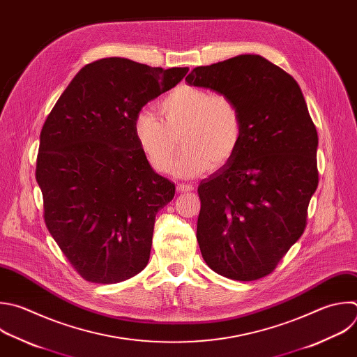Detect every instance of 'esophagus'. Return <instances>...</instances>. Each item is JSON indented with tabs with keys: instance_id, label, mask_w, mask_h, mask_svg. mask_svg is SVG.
Returning <instances> with one entry per match:
<instances>
[{
	"instance_id": "esophagus-1",
	"label": "esophagus",
	"mask_w": 357,
	"mask_h": 357,
	"mask_svg": "<svg viewBox=\"0 0 357 357\" xmlns=\"http://www.w3.org/2000/svg\"><path fill=\"white\" fill-rule=\"evenodd\" d=\"M176 189H178V192H181V193H186V192H190L193 188H192V185H188V183H179V185L176 186Z\"/></svg>"
}]
</instances>
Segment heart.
<instances>
[{"instance_id":"b5f03b06","label":"heart","mask_w":357,"mask_h":357,"mask_svg":"<svg viewBox=\"0 0 357 357\" xmlns=\"http://www.w3.org/2000/svg\"><path fill=\"white\" fill-rule=\"evenodd\" d=\"M154 113L140 112L133 125L135 139L150 165L165 172L179 143L172 171L185 178L207 168L218 169L238 150L243 135V116L228 95L203 88L181 85L167 93Z\"/></svg>"}]
</instances>
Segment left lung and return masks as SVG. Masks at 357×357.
<instances>
[{
  "mask_svg": "<svg viewBox=\"0 0 357 357\" xmlns=\"http://www.w3.org/2000/svg\"><path fill=\"white\" fill-rule=\"evenodd\" d=\"M186 82L228 95L244 135L235 155L197 188V243L215 273H272L303 235L318 186V135L296 79L258 54L192 70Z\"/></svg>",
  "mask_w": 357,
  "mask_h": 357,
  "instance_id": "left-lung-1",
  "label": "left lung"
}]
</instances>
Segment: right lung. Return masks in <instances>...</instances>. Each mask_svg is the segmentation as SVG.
<instances>
[{
	"instance_id": "1",
	"label": "right lung",
	"mask_w": 357,
	"mask_h": 357,
	"mask_svg": "<svg viewBox=\"0 0 357 357\" xmlns=\"http://www.w3.org/2000/svg\"><path fill=\"white\" fill-rule=\"evenodd\" d=\"M188 71L96 60L78 71L46 119L36 161L45 222L86 282H123L149 264L155 215L175 185L154 172L133 125L147 102Z\"/></svg>"
}]
</instances>
